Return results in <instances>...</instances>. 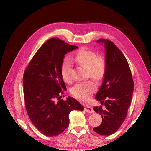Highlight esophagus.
Instances as JSON below:
<instances>
[{
  "instance_id": "34e87169",
  "label": "esophagus",
  "mask_w": 151,
  "mask_h": 151,
  "mask_svg": "<svg viewBox=\"0 0 151 151\" xmlns=\"http://www.w3.org/2000/svg\"><path fill=\"white\" fill-rule=\"evenodd\" d=\"M84 111L86 112L89 113H93L94 112L93 108L89 105H85L84 106Z\"/></svg>"
}]
</instances>
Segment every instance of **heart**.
Returning a JSON list of instances; mask_svg holds the SVG:
<instances>
[{
	"label": "heart",
	"instance_id": "heart-1",
	"mask_svg": "<svg viewBox=\"0 0 151 151\" xmlns=\"http://www.w3.org/2000/svg\"><path fill=\"white\" fill-rule=\"evenodd\" d=\"M75 61L81 66L88 69V75L95 80H100L104 77L106 70V60L102 56H98L93 51L82 47L74 55ZM71 62L68 58L63 59L61 65L62 76L65 82L71 81ZM97 84L93 81H87L76 84L71 89L75 97L83 101L88 100L96 91Z\"/></svg>",
	"mask_w": 151,
	"mask_h": 151
}]
</instances>
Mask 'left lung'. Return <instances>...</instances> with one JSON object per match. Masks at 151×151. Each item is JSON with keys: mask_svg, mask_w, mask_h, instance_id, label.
Returning <instances> with one entry per match:
<instances>
[{"mask_svg": "<svg viewBox=\"0 0 151 151\" xmlns=\"http://www.w3.org/2000/svg\"><path fill=\"white\" fill-rule=\"evenodd\" d=\"M104 43L106 70L96 99L104 107L95 106L101 116L100 125L93 130L100 135H111L122 124L127 115L133 92V81L129 63L121 50L108 40L100 38Z\"/></svg>", "mask_w": 151, "mask_h": 151, "instance_id": "left-lung-1", "label": "left lung"}]
</instances>
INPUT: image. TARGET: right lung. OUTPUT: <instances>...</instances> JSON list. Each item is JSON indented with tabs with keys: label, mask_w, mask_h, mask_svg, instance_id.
I'll return each instance as SVG.
<instances>
[{
	"label": "right lung",
	"mask_w": 151,
	"mask_h": 151,
	"mask_svg": "<svg viewBox=\"0 0 151 151\" xmlns=\"http://www.w3.org/2000/svg\"><path fill=\"white\" fill-rule=\"evenodd\" d=\"M58 38L45 43L34 55L23 75L24 96L27 114L44 135H59L68 126L70 113L84 110L76 99H61L67 88L61 65L64 55L78 48Z\"/></svg>",
	"instance_id": "obj_1"
}]
</instances>
